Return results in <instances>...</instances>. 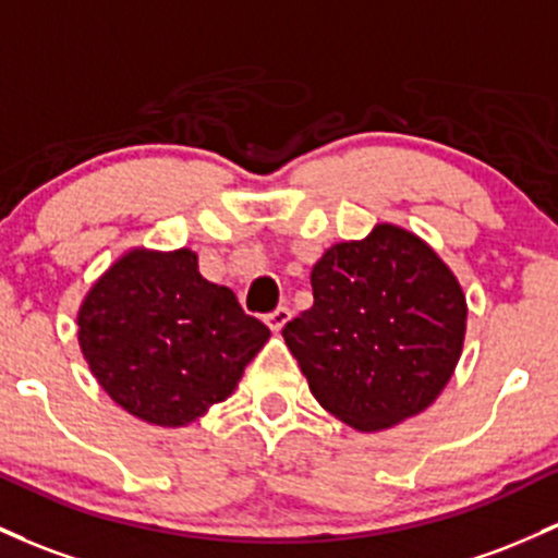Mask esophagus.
Wrapping results in <instances>:
<instances>
[{"label":"esophagus","mask_w":558,"mask_h":558,"mask_svg":"<svg viewBox=\"0 0 558 558\" xmlns=\"http://www.w3.org/2000/svg\"><path fill=\"white\" fill-rule=\"evenodd\" d=\"M291 320V310L289 307H278V310H272L269 312V315L265 317V323L269 326V330H275V333H278V330H283V326L286 323Z\"/></svg>","instance_id":"obj_1"}]
</instances>
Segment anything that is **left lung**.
Wrapping results in <instances>:
<instances>
[{"mask_svg":"<svg viewBox=\"0 0 558 558\" xmlns=\"http://www.w3.org/2000/svg\"><path fill=\"white\" fill-rule=\"evenodd\" d=\"M315 304L283 339L312 395L360 432L421 413L450 381L466 336V296L413 232L378 225L312 267Z\"/></svg>","mask_w":558,"mask_h":558,"instance_id":"obj_1","label":"left lung"}]
</instances>
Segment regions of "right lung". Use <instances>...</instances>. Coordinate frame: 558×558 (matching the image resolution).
<instances>
[{
    "label": "right lung",
    "instance_id": "right-lung-1",
    "mask_svg": "<svg viewBox=\"0 0 558 558\" xmlns=\"http://www.w3.org/2000/svg\"><path fill=\"white\" fill-rule=\"evenodd\" d=\"M267 339L265 323L209 283L187 248L130 251L78 310L89 371L116 405L156 426H185L228 400Z\"/></svg>",
    "mask_w": 558,
    "mask_h": 558
}]
</instances>
